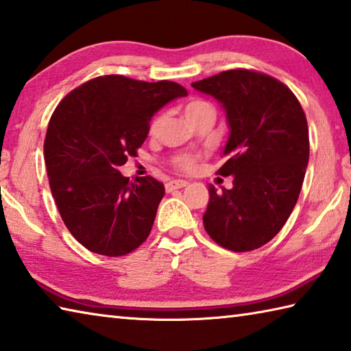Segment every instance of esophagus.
I'll use <instances>...</instances> for the list:
<instances>
[{"label":"esophagus","mask_w":351,"mask_h":351,"mask_svg":"<svg viewBox=\"0 0 351 351\" xmlns=\"http://www.w3.org/2000/svg\"><path fill=\"white\" fill-rule=\"evenodd\" d=\"M187 184H189V182L184 181V180H173V181H169L167 184H165V190H167V192H171V190L186 187Z\"/></svg>","instance_id":"1"}]
</instances>
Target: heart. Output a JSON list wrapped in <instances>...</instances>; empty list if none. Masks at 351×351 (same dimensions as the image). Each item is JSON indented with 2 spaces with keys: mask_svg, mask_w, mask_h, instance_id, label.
<instances>
[{
  "mask_svg": "<svg viewBox=\"0 0 351 351\" xmlns=\"http://www.w3.org/2000/svg\"><path fill=\"white\" fill-rule=\"evenodd\" d=\"M184 113H186V118L190 123H195L202 117H207V114H212L215 117V107L208 103L206 99H190L189 103L184 106ZM162 124V114H156V117L152 119L150 123V133L155 135L159 130V127ZM176 165L182 170H192L195 167V158L189 155H182L176 158Z\"/></svg>",
  "mask_w": 351,
  "mask_h": 351,
  "instance_id": "b5f03b06",
  "label": "heart"
}]
</instances>
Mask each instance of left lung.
<instances>
[{"instance_id": "obj_1", "label": "left lung", "mask_w": 351, "mask_h": 351, "mask_svg": "<svg viewBox=\"0 0 351 351\" xmlns=\"http://www.w3.org/2000/svg\"><path fill=\"white\" fill-rule=\"evenodd\" d=\"M192 87L221 103L230 129L218 173L233 176V187L218 193L210 184L204 227L221 247L254 250L296 206L310 155L307 118L289 87L253 70H226Z\"/></svg>"}]
</instances>
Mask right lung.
Segmentation results:
<instances>
[{"instance_id":"obj_1","label":"right lung","mask_w":351,"mask_h":351,"mask_svg":"<svg viewBox=\"0 0 351 351\" xmlns=\"http://www.w3.org/2000/svg\"><path fill=\"white\" fill-rule=\"evenodd\" d=\"M180 97L187 90L176 82L104 75L55 109L44 141L50 190L69 232L87 250L123 256L147 239L164 184L152 176L132 182L119 167L136 156L152 117Z\"/></svg>"}]
</instances>
